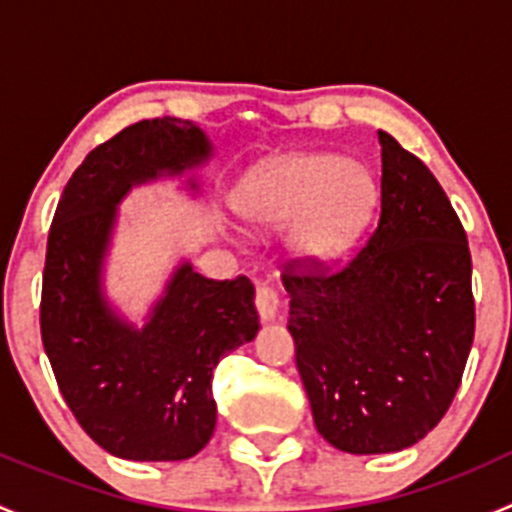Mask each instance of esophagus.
I'll list each match as a JSON object with an SVG mask.
<instances>
[{
  "mask_svg": "<svg viewBox=\"0 0 512 512\" xmlns=\"http://www.w3.org/2000/svg\"><path fill=\"white\" fill-rule=\"evenodd\" d=\"M255 307L262 322H272V319L277 317V309H280V294H277V289L272 285L257 287Z\"/></svg>",
  "mask_w": 512,
  "mask_h": 512,
  "instance_id": "1",
  "label": "esophagus"
}]
</instances>
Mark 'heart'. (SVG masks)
<instances>
[{
  "instance_id": "1",
  "label": "heart",
  "mask_w": 512,
  "mask_h": 512,
  "mask_svg": "<svg viewBox=\"0 0 512 512\" xmlns=\"http://www.w3.org/2000/svg\"><path fill=\"white\" fill-rule=\"evenodd\" d=\"M374 200L369 170L327 153H309L252 173L237 193V210L255 223H282L304 207L289 245L304 260L327 262L352 245Z\"/></svg>"
}]
</instances>
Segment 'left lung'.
Returning <instances> with one entry per match:
<instances>
[{
    "mask_svg": "<svg viewBox=\"0 0 512 512\" xmlns=\"http://www.w3.org/2000/svg\"><path fill=\"white\" fill-rule=\"evenodd\" d=\"M381 210L342 267L282 270L287 329L317 431L347 453H394L446 416L476 334L468 237L421 158L379 131Z\"/></svg>",
    "mask_w": 512,
    "mask_h": 512,
    "instance_id": "1",
    "label": "left lung"
}]
</instances>
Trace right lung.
<instances>
[{
    "mask_svg": "<svg viewBox=\"0 0 512 512\" xmlns=\"http://www.w3.org/2000/svg\"><path fill=\"white\" fill-rule=\"evenodd\" d=\"M210 156L198 126L163 116L96 146L61 193L46 242L41 342L71 414L128 461H185L215 431L213 369L260 329L247 277L208 280L183 265L151 322H118L98 289L116 203L133 183Z\"/></svg>",
    "mask_w": 512,
    "mask_h": 512,
    "instance_id": "right-lung-1",
    "label": "right lung"
}]
</instances>
